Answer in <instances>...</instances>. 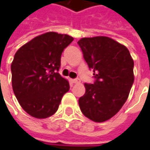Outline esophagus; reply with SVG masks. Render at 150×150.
I'll list each match as a JSON object with an SVG mask.
<instances>
[{"label": "esophagus", "mask_w": 150, "mask_h": 150, "mask_svg": "<svg viewBox=\"0 0 150 150\" xmlns=\"http://www.w3.org/2000/svg\"><path fill=\"white\" fill-rule=\"evenodd\" d=\"M72 82L73 83H80L81 81H80V79H73L72 80Z\"/></svg>", "instance_id": "obj_1"}]
</instances>
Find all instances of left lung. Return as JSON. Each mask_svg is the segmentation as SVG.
<instances>
[{"label": "left lung", "instance_id": "obj_1", "mask_svg": "<svg viewBox=\"0 0 150 150\" xmlns=\"http://www.w3.org/2000/svg\"><path fill=\"white\" fill-rule=\"evenodd\" d=\"M77 43L96 79L93 84H84L86 92L79 106L86 117L103 122L127 101L134 82V61L125 46L109 37L82 38Z\"/></svg>", "mask_w": 150, "mask_h": 150}]
</instances>
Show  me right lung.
I'll return each mask as SVG.
<instances>
[{"instance_id": "add662e5", "label": "right lung", "mask_w": 150, "mask_h": 150, "mask_svg": "<svg viewBox=\"0 0 150 150\" xmlns=\"http://www.w3.org/2000/svg\"><path fill=\"white\" fill-rule=\"evenodd\" d=\"M74 38L55 32L42 34L15 53L11 64L12 87L21 108L31 116L44 119L54 115L69 81L58 73L61 56Z\"/></svg>"}]
</instances>
